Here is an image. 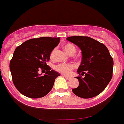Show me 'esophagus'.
<instances>
[{
  "instance_id": "1",
  "label": "esophagus",
  "mask_w": 124,
  "mask_h": 124,
  "mask_svg": "<svg viewBox=\"0 0 124 124\" xmlns=\"http://www.w3.org/2000/svg\"><path fill=\"white\" fill-rule=\"evenodd\" d=\"M64 77H65V78L66 79H67V80L70 79V78H69V77H67V76H64Z\"/></svg>"
}]
</instances>
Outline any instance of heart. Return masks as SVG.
Segmentation results:
<instances>
[{"instance_id":"1","label":"heart","mask_w":124,"mask_h":124,"mask_svg":"<svg viewBox=\"0 0 124 124\" xmlns=\"http://www.w3.org/2000/svg\"><path fill=\"white\" fill-rule=\"evenodd\" d=\"M64 49L66 51V52L69 55H74L76 52V48L74 45L70 43H67L64 46ZM55 52V49H54L50 53V57L51 59H52L54 57V54ZM74 69V65L72 64H59L55 65L54 69L59 73L62 74L65 76H69L71 73L72 70Z\"/></svg>"}]
</instances>
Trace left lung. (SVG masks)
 Listing matches in <instances>:
<instances>
[{"label": "left lung", "mask_w": 124, "mask_h": 124, "mask_svg": "<svg viewBox=\"0 0 124 124\" xmlns=\"http://www.w3.org/2000/svg\"><path fill=\"white\" fill-rule=\"evenodd\" d=\"M68 41L82 50V62L78 69L79 85L72 89L82 98H90L103 91L112 79L113 60L107 46L88 36H69Z\"/></svg>", "instance_id": "8db88e82"}]
</instances>
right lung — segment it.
<instances>
[{"label": "right lung", "instance_id": "1", "mask_svg": "<svg viewBox=\"0 0 124 124\" xmlns=\"http://www.w3.org/2000/svg\"><path fill=\"white\" fill-rule=\"evenodd\" d=\"M60 38L41 37L24 41L17 46L10 61L12 81L22 94L31 98L45 96L52 89L60 76L46 64L50 55L60 42ZM40 70H46L41 77Z\"/></svg>", "mask_w": 124, "mask_h": 124}]
</instances>
